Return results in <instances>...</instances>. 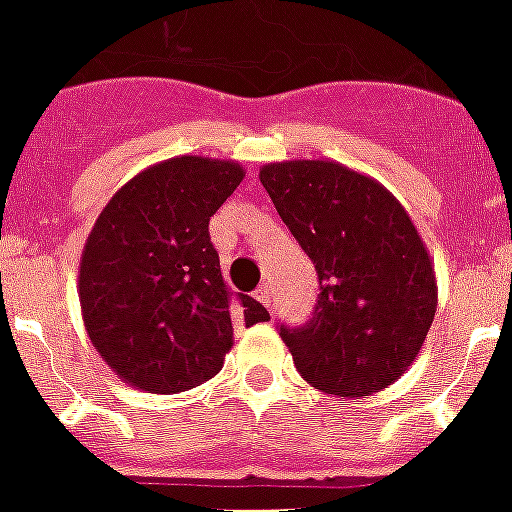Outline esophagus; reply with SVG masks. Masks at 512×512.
Masks as SVG:
<instances>
[{
	"mask_svg": "<svg viewBox=\"0 0 512 512\" xmlns=\"http://www.w3.org/2000/svg\"><path fill=\"white\" fill-rule=\"evenodd\" d=\"M255 298L257 301H260V304L263 306H268V309H271V287L268 285H260L255 290Z\"/></svg>",
	"mask_w": 512,
	"mask_h": 512,
	"instance_id": "esophagus-1",
	"label": "esophagus"
}]
</instances>
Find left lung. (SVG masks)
<instances>
[{"label": "left lung", "instance_id": "obj_1", "mask_svg": "<svg viewBox=\"0 0 512 512\" xmlns=\"http://www.w3.org/2000/svg\"><path fill=\"white\" fill-rule=\"evenodd\" d=\"M260 181L312 257V320L279 328L295 369L333 396H372L407 372L437 312V276L407 208L372 176L333 160H285Z\"/></svg>", "mask_w": 512, "mask_h": 512}]
</instances>
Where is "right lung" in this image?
<instances>
[{"label":"right lung","mask_w":512,"mask_h":512,"mask_svg":"<svg viewBox=\"0 0 512 512\" xmlns=\"http://www.w3.org/2000/svg\"><path fill=\"white\" fill-rule=\"evenodd\" d=\"M244 181L241 162L170 157L116 189L78 268L86 333L121 380L181 393L219 374L233 325L271 320L227 290L208 219Z\"/></svg>","instance_id":"right-lung-1"}]
</instances>
